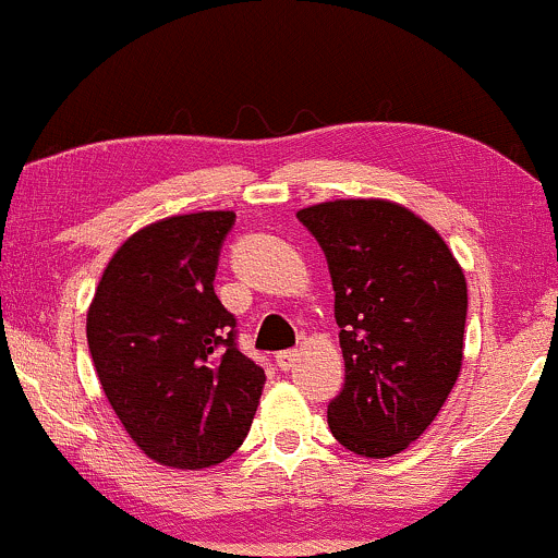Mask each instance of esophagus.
<instances>
[{
    "label": "esophagus",
    "mask_w": 558,
    "mask_h": 558,
    "mask_svg": "<svg viewBox=\"0 0 558 558\" xmlns=\"http://www.w3.org/2000/svg\"><path fill=\"white\" fill-rule=\"evenodd\" d=\"M295 362H298V351L295 349H287V351H279L277 353V364H279V369H292L295 367Z\"/></svg>",
    "instance_id": "obj_1"
}]
</instances>
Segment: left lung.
Instances as JSON below:
<instances>
[{"mask_svg":"<svg viewBox=\"0 0 558 558\" xmlns=\"http://www.w3.org/2000/svg\"><path fill=\"white\" fill-rule=\"evenodd\" d=\"M298 220L327 257L345 359L329 430L362 458H391L434 423L460 375L463 268L439 233L393 202H325Z\"/></svg>","mask_w":558,"mask_h":558,"instance_id":"left-lung-1","label":"left lung"}]
</instances>
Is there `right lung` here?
<instances>
[{
    "mask_svg": "<svg viewBox=\"0 0 558 558\" xmlns=\"http://www.w3.org/2000/svg\"><path fill=\"white\" fill-rule=\"evenodd\" d=\"M233 223L236 215L218 209L133 233L87 311L106 399L130 439L172 469H209L236 452L266 383L213 287Z\"/></svg>",
    "mask_w": 558,
    "mask_h": 558,
    "instance_id": "1",
    "label": "right lung"
}]
</instances>
